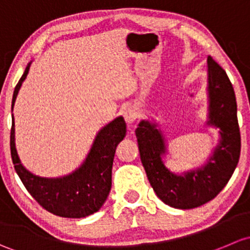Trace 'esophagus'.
I'll use <instances>...</instances> for the list:
<instances>
[{
	"label": "esophagus",
	"mask_w": 250,
	"mask_h": 250,
	"mask_svg": "<svg viewBox=\"0 0 250 250\" xmlns=\"http://www.w3.org/2000/svg\"><path fill=\"white\" fill-rule=\"evenodd\" d=\"M123 117H124L126 124H127L128 126H131L133 123L136 122V119H137L138 113L135 108L130 107V108H127V109L124 110V113H123Z\"/></svg>",
	"instance_id": "obj_1"
}]
</instances>
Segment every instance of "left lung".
Returning a JSON list of instances; mask_svg holds the SVG:
<instances>
[{
	"mask_svg": "<svg viewBox=\"0 0 250 250\" xmlns=\"http://www.w3.org/2000/svg\"><path fill=\"white\" fill-rule=\"evenodd\" d=\"M208 65V125L219 128L220 141L201 168L174 174L165 166L166 143L156 124L142 120L136 128L141 161L151 188L161 201L191 209L214 199L230 181L241 153V133L235 91L228 74L213 60Z\"/></svg>",
	"mask_w": 250,
	"mask_h": 250,
	"instance_id": "obj_1",
	"label": "left lung"
}]
</instances>
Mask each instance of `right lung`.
Returning a JSON list of instances; mask_svg holds the SVG:
<instances>
[{
	"mask_svg": "<svg viewBox=\"0 0 250 250\" xmlns=\"http://www.w3.org/2000/svg\"><path fill=\"white\" fill-rule=\"evenodd\" d=\"M30 63L18 82L12 109ZM126 135V123L119 117L101 128L92 143L85 161L78 169L61 178H42L27 171L18 156L14 142V118L10 128V155L22 184L44 209L63 218H84L100 209L112 188V166L115 149Z\"/></svg>",
	"mask_w": 250,
	"mask_h": 250,
	"instance_id": "1",
	"label": "right lung"
}]
</instances>
